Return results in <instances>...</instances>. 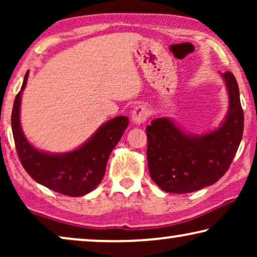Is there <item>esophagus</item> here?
<instances>
[{
    "label": "esophagus",
    "mask_w": 257,
    "mask_h": 257,
    "mask_svg": "<svg viewBox=\"0 0 257 257\" xmlns=\"http://www.w3.org/2000/svg\"><path fill=\"white\" fill-rule=\"evenodd\" d=\"M150 117V110L145 105H138L132 112V121L137 125L145 122Z\"/></svg>",
    "instance_id": "1"
}]
</instances>
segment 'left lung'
I'll list each match as a JSON object with an SVG mask.
<instances>
[{"label": "left lung", "mask_w": 257, "mask_h": 257, "mask_svg": "<svg viewBox=\"0 0 257 257\" xmlns=\"http://www.w3.org/2000/svg\"><path fill=\"white\" fill-rule=\"evenodd\" d=\"M221 76L229 106L220 127L195 136L184 132L166 117L153 119L146 127L150 175L165 192L185 194L215 184L237 152L243 135L238 85L231 72Z\"/></svg>", "instance_id": "left-lung-1"}]
</instances>
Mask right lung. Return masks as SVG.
Here are the masks:
<instances>
[{
    "label": "right lung",
    "mask_w": 257,
    "mask_h": 257,
    "mask_svg": "<svg viewBox=\"0 0 257 257\" xmlns=\"http://www.w3.org/2000/svg\"><path fill=\"white\" fill-rule=\"evenodd\" d=\"M26 73L21 91L14 101L12 128L17 154L27 173L38 184L69 196H83L100 184L106 171L108 157L128 126V118L119 115L108 120L75 151L48 153L28 142L21 127V96L27 85Z\"/></svg>",
    "instance_id": "add662e5"
}]
</instances>
